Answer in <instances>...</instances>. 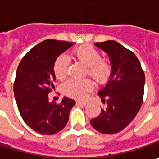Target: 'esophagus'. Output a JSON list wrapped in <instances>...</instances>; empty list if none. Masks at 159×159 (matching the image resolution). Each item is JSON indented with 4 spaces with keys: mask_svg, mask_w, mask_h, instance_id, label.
<instances>
[{
    "mask_svg": "<svg viewBox=\"0 0 159 159\" xmlns=\"http://www.w3.org/2000/svg\"><path fill=\"white\" fill-rule=\"evenodd\" d=\"M77 103L82 104V105H87V104H89V101H88V100H78V101H77Z\"/></svg>",
    "mask_w": 159,
    "mask_h": 159,
    "instance_id": "obj_1",
    "label": "esophagus"
}]
</instances>
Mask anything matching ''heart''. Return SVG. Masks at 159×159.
Listing matches in <instances>:
<instances>
[{
	"instance_id": "obj_1",
	"label": "heart",
	"mask_w": 159,
	"mask_h": 159,
	"mask_svg": "<svg viewBox=\"0 0 159 159\" xmlns=\"http://www.w3.org/2000/svg\"><path fill=\"white\" fill-rule=\"evenodd\" d=\"M73 55L80 63L87 65L88 72L97 81H103L111 72V66L106 61L102 59L101 53L90 45H82L73 50ZM70 66L69 57L62 54L54 64V72L58 80H64L68 74ZM93 89V83L89 79H71L63 85L64 94L72 97H82Z\"/></svg>"
}]
</instances>
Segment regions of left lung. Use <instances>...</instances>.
Segmentation results:
<instances>
[{"label": "left lung", "instance_id": "8db88e82", "mask_svg": "<svg viewBox=\"0 0 159 159\" xmlns=\"http://www.w3.org/2000/svg\"><path fill=\"white\" fill-rule=\"evenodd\" d=\"M95 46L107 53L111 75L98 95L107 106L91 120L102 134H112L125 128L135 118L143 103L145 75L136 56L115 40L96 42Z\"/></svg>", "mask_w": 159, "mask_h": 159}]
</instances>
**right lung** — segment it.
Masks as SVG:
<instances>
[{
	"instance_id": "obj_1",
	"label": "right lung",
	"mask_w": 159,
	"mask_h": 159,
	"mask_svg": "<svg viewBox=\"0 0 159 159\" xmlns=\"http://www.w3.org/2000/svg\"><path fill=\"white\" fill-rule=\"evenodd\" d=\"M74 42L46 40L34 46L17 67L14 95L22 119L33 130L55 134L66 125L75 101L64 96L60 103L48 100L55 89L56 59Z\"/></svg>"
}]
</instances>
